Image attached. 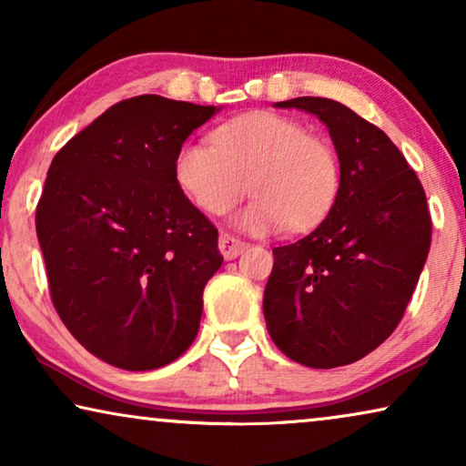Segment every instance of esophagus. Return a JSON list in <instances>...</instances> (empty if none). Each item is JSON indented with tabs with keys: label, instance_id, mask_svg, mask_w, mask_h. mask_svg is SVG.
Wrapping results in <instances>:
<instances>
[{
	"label": "esophagus",
	"instance_id": "34e87169",
	"mask_svg": "<svg viewBox=\"0 0 466 466\" xmlns=\"http://www.w3.org/2000/svg\"><path fill=\"white\" fill-rule=\"evenodd\" d=\"M218 248H220L222 257H225L227 260H231L235 257H239V254L248 248V244H246V241H241L239 238H233V235L222 233L220 241H218Z\"/></svg>",
	"mask_w": 466,
	"mask_h": 466
}]
</instances>
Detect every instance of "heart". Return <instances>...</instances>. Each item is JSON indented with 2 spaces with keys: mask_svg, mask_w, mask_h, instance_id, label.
<instances>
[{
  "mask_svg": "<svg viewBox=\"0 0 466 466\" xmlns=\"http://www.w3.org/2000/svg\"><path fill=\"white\" fill-rule=\"evenodd\" d=\"M174 177L203 212L220 216L248 193L239 228L269 233L314 227L339 190V161L327 139L276 112H248L214 131V146L184 142L174 158Z\"/></svg>",
  "mask_w": 466,
  "mask_h": 466,
  "instance_id": "1",
  "label": "heart"
}]
</instances>
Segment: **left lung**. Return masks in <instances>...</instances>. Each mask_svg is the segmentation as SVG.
I'll return each mask as SVG.
<instances>
[{
  "mask_svg": "<svg viewBox=\"0 0 466 466\" xmlns=\"http://www.w3.org/2000/svg\"><path fill=\"white\" fill-rule=\"evenodd\" d=\"M276 107L327 125L341 176L327 218L273 248L267 330L290 360L343 367L384 343L405 314L431 248L426 195L390 137L339 101L297 97Z\"/></svg>",
  "mask_w": 466,
  "mask_h": 466,
  "instance_id": "obj_1",
  "label": "left lung"
}]
</instances>
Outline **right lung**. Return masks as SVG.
Returning a JSON list of instances; mask_svg holds the SVG:
<instances>
[{"instance_id": "1", "label": "right lung", "mask_w": 466, "mask_h": 466, "mask_svg": "<svg viewBox=\"0 0 466 466\" xmlns=\"http://www.w3.org/2000/svg\"><path fill=\"white\" fill-rule=\"evenodd\" d=\"M214 106L118 101L50 163L35 209L50 299L88 352L127 371L169 365L195 341L218 228L174 177V158Z\"/></svg>"}]
</instances>
